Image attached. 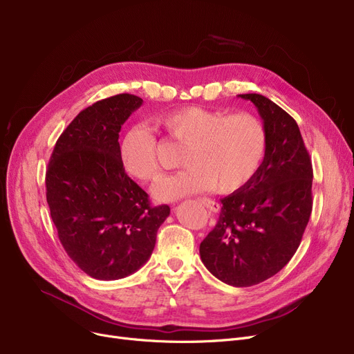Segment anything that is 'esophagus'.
<instances>
[{
	"label": "esophagus",
	"instance_id": "esophagus-1",
	"mask_svg": "<svg viewBox=\"0 0 354 354\" xmlns=\"http://www.w3.org/2000/svg\"><path fill=\"white\" fill-rule=\"evenodd\" d=\"M199 202L202 203L203 207H205L207 209H209V211L214 212V214H216V212L219 211V208H221V205H219L218 202H215V201H212V199H209V198H201Z\"/></svg>",
	"mask_w": 354,
	"mask_h": 354
}]
</instances>
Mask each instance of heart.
I'll return each mask as SVG.
<instances>
[{
  "label": "heart",
  "instance_id": "heart-1",
  "mask_svg": "<svg viewBox=\"0 0 354 354\" xmlns=\"http://www.w3.org/2000/svg\"><path fill=\"white\" fill-rule=\"evenodd\" d=\"M171 139L185 145L182 171L162 176L152 187L160 202H174L203 191L232 194L257 174L267 151L261 119L247 111L224 115L201 106H187L155 118ZM158 138L146 124L130 127L120 142V163L133 179L158 175Z\"/></svg>",
  "mask_w": 354,
  "mask_h": 354
}]
</instances>
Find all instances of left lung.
I'll use <instances>...</instances> for the list:
<instances>
[{"label": "left lung", "mask_w": 354, "mask_h": 354, "mask_svg": "<svg viewBox=\"0 0 354 354\" xmlns=\"http://www.w3.org/2000/svg\"><path fill=\"white\" fill-rule=\"evenodd\" d=\"M258 109L267 151L243 188L222 198L215 228L202 241L203 266L222 283L251 287L287 266L313 209V166L299 124L268 97L238 95Z\"/></svg>", "instance_id": "8db88e82"}]
</instances>
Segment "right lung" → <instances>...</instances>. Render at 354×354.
Segmentation results:
<instances>
[{"label":"right lung","mask_w":354,"mask_h":354,"mask_svg":"<svg viewBox=\"0 0 354 354\" xmlns=\"http://www.w3.org/2000/svg\"><path fill=\"white\" fill-rule=\"evenodd\" d=\"M143 100L135 95L93 103L66 127L46 172L50 215L67 255L96 280H119L138 271L169 216L120 163L119 132Z\"/></svg>","instance_id":"right-lung-1"}]
</instances>
